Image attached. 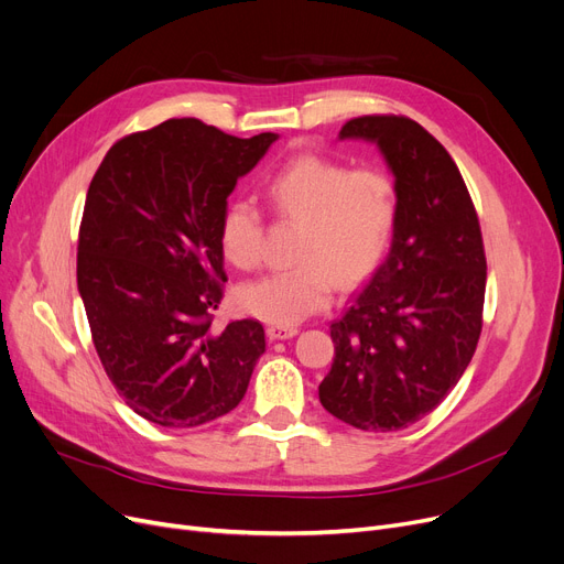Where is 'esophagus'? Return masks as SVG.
Returning <instances> with one entry per match:
<instances>
[{"instance_id":"esophagus-1","label":"esophagus","mask_w":564,"mask_h":564,"mask_svg":"<svg viewBox=\"0 0 564 564\" xmlns=\"http://www.w3.org/2000/svg\"><path fill=\"white\" fill-rule=\"evenodd\" d=\"M297 327H283V325H269L267 327V336L269 340H285V338H292L297 336Z\"/></svg>"}]
</instances>
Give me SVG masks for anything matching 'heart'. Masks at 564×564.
<instances>
[{
  "label": "heart",
  "instance_id": "obj_1",
  "mask_svg": "<svg viewBox=\"0 0 564 564\" xmlns=\"http://www.w3.org/2000/svg\"><path fill=\"white\" fill-rule=\"evenodd\" d=\"M272 207L302 224L295 260L239 288V306L272 325H297L323 311L334 285L359 283L382 258L397 224V186L380 167L343 165L304 154L290 161L267 188ZM262 214L247 200L226 207L218 243L230 264L260 260Z\"/></svg>",
  "mask_w": 564,
  "mask_h": 564
}]
</instances>
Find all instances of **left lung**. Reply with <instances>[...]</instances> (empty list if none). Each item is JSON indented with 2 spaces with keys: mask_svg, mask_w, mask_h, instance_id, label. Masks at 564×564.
<instances>
[{
  "mask_svg": "<svg viewBox=\"0 0 564 564\" xmlns=\"http://www.w3.org/2000/svg\"><path fill=\"white\" fill-rule=\"evenodd\" d=\"M340 140L378 144L397 186L384 262L332 323V371L317 387L336 420L361 431L420 422L456 387L481 334L486 256L456 163L408 117L346 121Z\"/></svg>",
  "mask_w": 564,
  "mask_h": 564,
  "instance_id": "8db88e82",
  "label": "left lung"
}]
</instances>
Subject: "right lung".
Instances as JSON below:
<instances>
[{"mask_svg": "<svg viewBox=\"0 0 564 564\" xmlns=\"http://www.w3.org/2000/svg\"><path fill=\"white\" fill-rule=\"evenodd\" d=\"M276 140L167 119L117 140L89 184L78 290L110 382L147 422L200 426L247 394L264 329L212 325L228 281L218 228L237 180Z\"/></svg>", "mask_w": 564, "mask_h": 564, "instance_id": "add662e5", "label": "right lung"}]
</instances>
